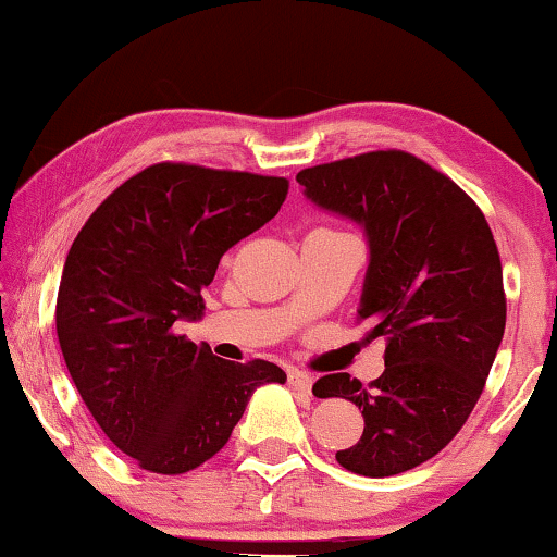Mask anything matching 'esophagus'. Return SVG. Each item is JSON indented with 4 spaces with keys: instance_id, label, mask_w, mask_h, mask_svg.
I'll return each instance as SVG.
<instances>
[{
    "instance_id": "esophagus-1",
    "label": "esophagus",
    "mask_w": 557,
    "mask_h": 557,
    "mask_svg": "<svg viewBox=\"0 0 557 557\" xmlns=\"http://www.w3.org/2000/svg\"><path fill=\"white\" fill-rule=\"evenodd\" d=\"M288 385H292L296 393L309 395L311 385H314V377H311L309 372H304V370H288Z\"/></svg>"
}]
</instances>
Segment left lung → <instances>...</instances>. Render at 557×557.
<instances>
[{
    "label": "left lung",
    "mask_w": 557,
    "mask_h": 557,
    "mask_svg": "<svg viewBox=\"0 0 557 557\" xmlns=\"http://www.w3.org/2000/svg\"><path fill=\"white\" fill-rule=\"evenodd\" d=\"M296 182L362 225L370 263L357 319L387 342L370 385L347 372L314 383L317 398L362 410V436L337 461L362 476L400 474L436 456L484 391L507 319L497 243L476 202L408 151L317 164Z\"/></svg>",
    "instance_id": "obj_1"
}]
</instances>
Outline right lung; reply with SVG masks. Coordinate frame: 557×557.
Wrapping results in <instances>:
<instances>
[{
  "instance_id": "obj_1",
  "label": "right lung",
  "mask_w": 557,
  "mask_h": 557,
  "mask_svg": "<svg viewBox=\"0 0 557 557\" xmlns=\"http://www.w3.org/2000/svg\"><path fill=\"white\" fill-rule=\"evenodd\" d=\"M286 177L151 164L98 205L75 235L55 326L67 372L101 431L141 469L185 474L227 444L265 360H220L174 332L202 317L227 248L286 200Z\"/></svg>"
}]
</instances>
